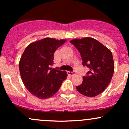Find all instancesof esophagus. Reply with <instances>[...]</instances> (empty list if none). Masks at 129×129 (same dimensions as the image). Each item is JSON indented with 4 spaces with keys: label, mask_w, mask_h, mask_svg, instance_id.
Masks as SVG:
<instances>
[{
    "label": "esophagus",
    "mask_w": 129,
    "mask_h": 129,
    "mask_svg": "<svg viewBox=\"0 0 129 129\" xmlns=\"http://www.w3.org/2000/svg\"><path fill=\"white\" fill-rule=\"evenodd\" d=\"M67 74L69 75H74L75 74V72H69V71H68L67 72Z\"/></svg>",
    "instance_id": "1"
}]
</instances>
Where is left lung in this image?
I'll return each instance as SVG.
<instances>
[{
  "label": "left lung",
  "mask_w": 129,
  "mask_h": 129,
  "mask_svg": "<svg viewBox=\"0 0 129 129\" xmlns=\"http://www.w3.org/2000/svg\"><path fill=\"white\" fill-rule=\"evenodd\" d=\"M80 52L82 64L89 69L83 82L76 87L78 92L93 97L105 90L110 84L114 72V62L111 51L92 37L75 39L70 41Z\"/></svg>",
  "instance_id": "left-lung-1"
}]
</instances>
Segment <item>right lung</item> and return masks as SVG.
Returning <instances> with one entry per match:
<instances>
[{
  "label": "right lung",
  "mask_w": 129,
  "mask_h": 129,
  "mask_svg": "<svg viewBox=\"0 0 129 129\" xmlns=\"http://www.w3.org/2000/svg\"><path fill=\"white\" fill-rule=\"evenodd\" d=\"M67 40L46 37L30 43L19 61L20 76L26 89L39 99H46L57 93L67 74L50 68L54 54Z\"/></svg>",
  "instance_id": "add662e5"
}]
</instances>
